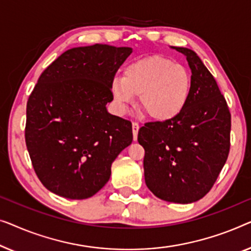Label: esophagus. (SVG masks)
<instances>
[{"label": "esophagus", "instance_id": "34e87169", "mask_svg": "<svg viewBox=\"0 0 251 251\" xmlns=\"http://www.w3.org/2000/svg\"><path fill=\"white\" fill-rule=\"evenodd\" d=\"M132 128H133V139H134V141H136L137 140V133H139L140 125L137 124V123H133Z\"/></svg>", "mask_w": 251, "mask_h": 251}]
</instances>
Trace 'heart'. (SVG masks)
I'll list each match as a JSON object with an SVG mask.
<instances>
[{
    "label": "heart",
    "mask_w": 251,
    "mask_h": 251,
    "mask_svg": "<svg viewBox=\"0 0 251 251\" xmlns=\"http://www.w3.org/2000/svg\"><path fill=\"white\" fill-rule=\"evenodd\" d=\"M191 91L188 70L161 55H149L130 62L123 78L111 82L110 92L121 110L139 95L140 108L148 117L167 122L183 111Z\"/></svg>",
    "instance_id": "1"
}]
</instances>
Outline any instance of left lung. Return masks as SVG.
Returning <instances> with one entry per match:
<instances>
[{
    "mask_svg": "<svg viewBox=\"0 0 251 251\" xmlns=\"http://www.w3.org/2000/svg\"><path fill=\"white\" fill-rule=\"evenodd\" d=\"M191 69L185 108L167 122L147 123L137 141L144 148L146 184L161 200L191 203L209 192L230 151L231 114L216 80L195 51L176 48Z\"/></svg>",
    "mask_w": 251,
    "mask_h": 251,
    "instance_id": "1",
    "label": "left lung"
}]
</instances>
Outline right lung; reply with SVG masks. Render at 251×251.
I'll use <instances>...</instances> for the list:
<instances>
[{"label": "right lung", "mask_w": 251, "mask_h": 251, "mask_svg": "<svg viewBox=\"0 0 251 251\" xmlns=\"http://www.w3.org/2000/svg\"><path fill=\"white\" fill-rule=\"evenodd\" d=\"M130 48L107 44L63 52L42 73L27 102V150L45 188L87 199L109 181L133 141L132 123L107 111L111 82Z\"/></svg>", "instance_id": "obj_1"}]
</instances>
